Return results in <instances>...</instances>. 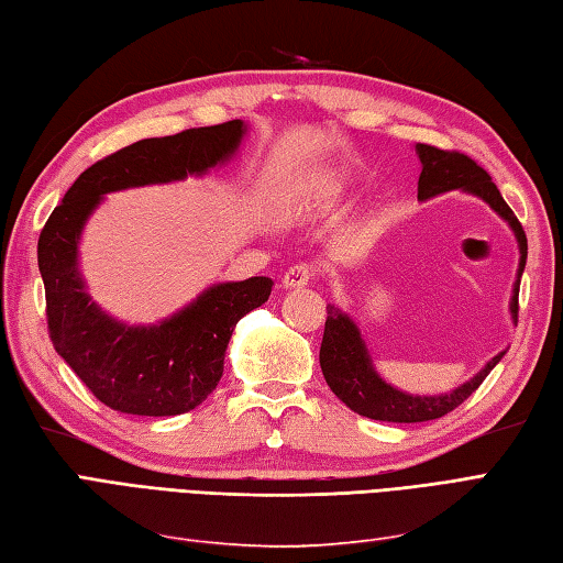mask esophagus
<instances>
[{"mask_svg":"<svg viewBox=\"0 0 563 563\" xmlns=\"http://www.w3.org/2000/svg\"><path fill=\"white\" fill-rule=\"evenodd\" d=\"M312 279H314V267L310 263H298L284 272L282 284L284 289H298V286H306Z\"/></svg>","mask_w":563,"mask_h":563,"instance_id":"esophagus-1","label":"esophagus"}]
</instances>
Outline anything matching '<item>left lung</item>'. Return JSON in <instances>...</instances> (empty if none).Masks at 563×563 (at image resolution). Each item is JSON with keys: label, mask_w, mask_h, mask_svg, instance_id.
Wrapping results in <instances>:
<instances>
[{"label": "left lung", "mask_w": 563, "mask_h": 563, "mask_svg": "<svg viewBox=\"0 0 563 563\" xmlns=\"http://www.w3.org/2000/svg\"><path fill=\"white\" fill-rule=\"evenodd\" d=\"M416 150L422 162V172L418 178V198L424 200L437 194H444V190L463 188L468 190V194L479 196L485 202H489L492 210L499 212L506 222L511 224L520 245L518 282L514 286L511 298V314L518 322V286L528 257V239L523 227L518 222V217L501 198L499 188L492 181V176L468 155L459 153V150H442L424 143H420ZM501 355L504 353L495 355V358L485 365V369H479L471 382H465L463 387L454 389L451 394L410 396L385 385V382L377 377L373 365H369L358 327H355L344 312L329 306L320 346V367L329 389L358 416L385 422H424L442 418L454 408H459L479 385H483L489 369L501 361Z\"/></svg>", "instance_id": "1"}]
</instances>
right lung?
Returning a JSON list of instances; mask_svg holds the SVG:
<instances>
[{
	"instance_id": "obj_1",
	"label": "right lung",
	"mask_w": 563,
	"mask_h": 563,
	"mask_svg": "<svg viewBox=\"0 0 563 563\" xmlns=\"http://www.w3.org/2000/svg\"><path fill=\"white\" fill-rule=\"evenodd\" d=\"M243 121L145 139L98 159L66 190L37 239L52 346L98 401L131 416H181L214 391L236 322L265 303L272 279L210 286L157 327H126L90 303L76 269L80 229L104 194L202 174L241 143Z\"/></svg>"
}]
</instances>
